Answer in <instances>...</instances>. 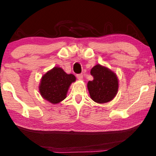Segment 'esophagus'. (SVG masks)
Listing matches in <instances>:
<instances>
[{
    "label": "esophagus",
    "instance_id": "1",
    "mask_svg": "<svg viewBox=\"0 0 156 156\" xmlns=\"http://www.w3.org/2000/svg\"><path fill=\"white\" fill-rule=\"evenodd\" d=\"M77 78H78V80H83V74H77Z\"/></svg>",
    "mask_w": 156,
    "mask_h": 156
}]
</instances>
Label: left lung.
Returning a JSON list of instances; mask_svg holds the SVG:
<instances>
[{
  "label": "left lung",
  "mask_w": 156,
  "mask_h": 156,
  "mask_svg": "<svg viewBox=\"0 0 156 156\" xmlns=\"http://www.w3.org/2000/svg\"><path fill=\"white\" fill-rule=\"evenodd\" d=\"M91 75L94 80L87 83L91 98L100 104L106 103L114 98L118 90V79L115 73L98 64L91 69Z\"/></svg>",
  "instance_id": "left-lung-1"
}]
</instances>
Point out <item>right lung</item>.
Returning a JSON list of instances; mask_svg holds the SVG:
<instances>
[{
    "label": "right lung",
    "mask_w": 156,
    "mask_h": 156,
    "mask_svg": "<svg viewBox=\"0 0 156 156\" xmlns=\"http://www.w3.org/2000/svg\"><path fill=\"white\" fill-rule=\"evenodd\" d=\"M75 81L74 75L67 74L62 68L55 67L43 76L39 91L44 100L58 104L66 98L69 87Z\"/></svg>",
    "instance_id": "1"
}]
</instances>
